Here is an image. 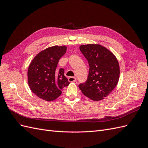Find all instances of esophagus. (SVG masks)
<instances>
[{
    "instance_id": "obj_1",
    "label": "esophagus",
    "mask_w": 148,
    "mask_h": 148,
    "mask_svg": "<svg viewBox=\"0 0 148 148\" xmlns=\"http://www.w3.org/2000/svg\"><path fill=\"white\" fill-rule=\"evenodd\" d=\"M68 81L70 82H74L76 81V78L74 77H68Z\"/></svg>"
}]
</instances>
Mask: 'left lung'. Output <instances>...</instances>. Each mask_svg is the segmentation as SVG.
<instances>
[{
    "mask_svg": "<svg viewBox=\"0 0 148 148\" xmlns=\"http://www.w3.org/2000/svg\"><path fill=\"white\" fill-rule=\"evenodd\" d=\"M79 49L87 60L90 68L87 81L80 84L79 87L90 99L102 100L119 82V63L113 53L101 45H82Z\"/></svg>",
    "mask_w": 148,
    "mask_h": 148,
    "instance_id": "obj_1",
    "label": "left lung"
}]
</instances>
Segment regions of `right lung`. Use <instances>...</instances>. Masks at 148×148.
Wrapping results in <instances>:
<instances>
[{
    "label": "right lung",
    "instance_id": "obj_1",
    "mask_svg": "<svg viewBox=\"0 0 148 148\" xmlns=\"http://www.w3.org/2000/svg\"><path fill=\"white\" fill-rule=\"evenodd\" d=\"M67 46H53L38 53L28 69V84L33 93L41 99L53 101L61 94V90L70 84L63 68L57 69Z\"/></svg>",
    "mask_w": 148,
    "mask_h": 148
}]
</instances>
